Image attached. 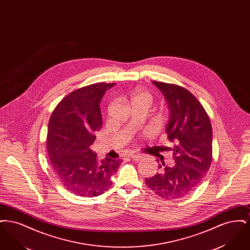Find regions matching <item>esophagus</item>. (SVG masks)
<instances>
[{
  "label": "esophagus",
  "mask_w": 250,
  "mask_h": 250,
  "mask_svg": "<svg viewBox=\"0 0 250 250\" xmlns=\"http://www.w3.org/2000/svg\"><path fill=\"white\" fill-rule=\"evenodd\" d=\"M129 157L132 158V159H134V160H140L141 158H142V155H129Z\"/></svg>",
  "instance_id": "esophagus-1"
}]
</instances>
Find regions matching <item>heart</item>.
<instances>
[{"instance_id":"heart-1","label":"heart","mask_w":250,"mask_h":250,"mask_svg":"<svg viewBox=\"0 0 250 250\" xmlns=\"http://www.w3.org/2000/svg\"><path fill=\"white\" fill-rule=\"evenodd\" d=\"M132 104H144L150 107L153 103V95L149 92H146L142 89L135 90L130 96Z\"/></svg>"}]
</instances>
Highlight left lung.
<instances>
[{
	"label": "left lung",
	"mask_w": 250,
	"mask_h": 250,
	"mask_svg": "<svg viewBox=\"0 0 250 250\" xmlns=\"http://www.w3.org/2000/svg\"><path fill=\"white\" fill-rule=\"evenodd\" d=\"M165 95L170 111L167 125V139L173 143V167L159 165L160 171L145 179L147 187L159 197L177 199L194 190L212 163L213 131L201 102L177 84L153 82Z\"/></svg>",
	"instance_id": "1"
}]
</instances>
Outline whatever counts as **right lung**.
Returning <instances> with one entry per match:
<instances>
[{
  "instance_id": "add662e5",
  "label": "right lung",
  "mask_w": 250,
  "mask_h": 250,
  "mask_svg": "<svg viewBox=\"0 0 250 250\" xmlns=\"http://www.w3.org/2000/svg\"><path fill=\"white\" fill-rule=\"evenodd\" d=\"M115 83H97L63 97L48 122L47 150L52 170L74 195L96 197L108 190L121 160H98L90 149L102 126L100 101Z\"/></svg>"
}]
</instances>
